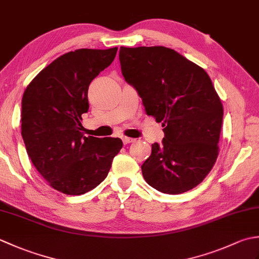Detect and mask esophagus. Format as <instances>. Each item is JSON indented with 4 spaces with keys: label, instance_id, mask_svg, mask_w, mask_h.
<instances>
[{
    "label": "esophagus",
    "instance_id": "34e87169",
    "mask_svg": "<svg viewBox=\"0 0 259 259\" xmlns=\"http://www.w3.org/2000/svg\"><path fill=\"white\" fill-rule=\"evenodd\" d=\"M122 141H123L124 145H128V144H130V142H135L136 139L129 138V137H122Z\"/></svg>",
    "mask_w": 259,
    "mask_h": 259
}]
</instances>
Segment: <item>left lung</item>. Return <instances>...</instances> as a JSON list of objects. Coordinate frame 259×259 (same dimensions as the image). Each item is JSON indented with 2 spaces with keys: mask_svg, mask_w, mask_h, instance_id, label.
<instances>
[{
  "mask_svg": "<svg viewBox=\"0 0 259 259\" xmlns=\"http://www.w3.org/2000/svg\"><path fill=\"white\" fill-rule=\"evenodd\" d=\"M119 61L147 114L163 126L162 142L141 166L145 180L170 195L195 188L218 157L224 109L210 78L166 47H121Z\"/></svg>",
  "mask_w": 259,
  "mask_h": 259,
  "instance_id": "left-lung-1",
  "label": "left lung"
}]
</instances>
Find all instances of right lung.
I'll use <instances>...</instances> for the list:
<instances>
[{
  "instance_id": "1",
  "label": "right lung",
  "mask_w": 259,
  "mask_h": 259,
  "mask_svg": "<svg viewBox=\"0 0 259 259\" xmlns=\"http://www.w3.org/2000/svg\"><path fill=\"white\" fill-rule=\"evenodd\" d=\"M118 48L79 49L43 69L22 98V138L32 163L52 188L82 195L108 176L122 141L85 137L81 115L89 110L91 81L108 68Z\"/></svg>"
}]
</instances>
